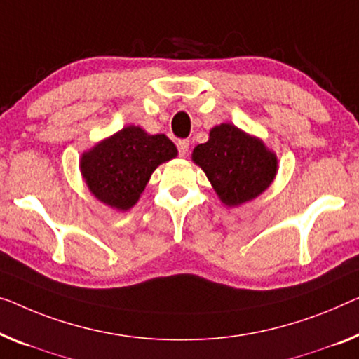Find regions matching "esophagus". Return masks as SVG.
I'll use <instances>...</instances> for the list:
<instances>
[{
  "label": "esophagus",
  "mask_w": 359,
  "mask_h": 359,
  "mask_svg": "<svg viewBox=\"0 0 359 359\" xmlns=\"http://www.w3.org/2000/svg\"><path fill=\"white\" fill-rule=\"evenodd\" d=\"M189 148H190L189 140H179L177 142V149H179L180 156H187V153H189Z\"/></svg>",
  "instance_id": "1"
}]
</instances>
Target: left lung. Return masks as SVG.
<instances>
[{
  "mask_svg": "<svg viewBox=\"0 0 359 359\" xmlns=\"http://www.w3.org/2000/svg\"><path fill=\"white\" fill-rule=\"evenodd\" d=\"M191 158L227 206L242 205L263 194L277 172L276 154L232 124L214 127L210 140L198 145Z\"/></svg>",
  "mask_w": 359,
  "mask_h": 359,
  "instance_id": "left-lung-1",
  "label": "left lung"
}]
</instances>
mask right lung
Here are the masks:
<instances>
[{"label": "right lung", "instance_id": "add662e5", "mask_svg": "<svg viewBox=\"0 0 359 359\" xmlns=\"http://www.w3.org/2000/svg\"><path fill=\"white\" fill-rule=\"evenodd\" d=\"M177 156V148L165 135H148L128 126L85 153L80 170L88 189L116 210L135 205L153 170Z\"/></svg>", "mask_w": 359, "mask_h": 359}]
</instances>
